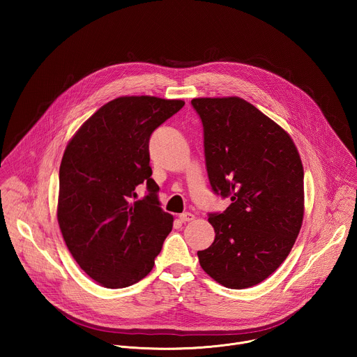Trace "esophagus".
<instances>
[{"label":"esophagus","mask_w":357,"mask_h":357,"mask_svg":"<svg viewBox=\"0 0 357 357\" xmlns=\"http://www.w3.org/2000/svg\"><path fill=\"white\" fill-rule=\"evenodd\" d=\"M193 219H195V216H193L192 213H189V212H185V213H181V215H179V220H181L182 223L192 222Z\"/></svg>","instance_id":"obj_1"}]
</instances>
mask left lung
Instances as JSON below:
<instances>
[{
    "instance_id": "obj_1",
    "label": "left lung",
    "mask_w": 357,
    "mask_h": 357,
    "mask_svg": "<svg viewBox=\"0 0 357 357\" xmlns=\"http://www.w3.org/2000/svg\"><path fill=\"white\" fill-rule=\"evenodd\" d=\"M215 195L225 212L209 213L215 241L197 251L215 281L243 289L270 277L287 259L303 218V169L291 137L240 97L193 98Z\"/></svg>"
}]
</instances>
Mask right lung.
I'll return each instance as SVG.
<instances>
[{
    "label": "right lung",
    "instance_id": "right-lung-1",
    "mask_svg": "<svg viewBox=\"0 0 357 357\" xmlns=\"http://www.w3.org/2000/svg\"><path fill=\"white\" fill-rule=\"evenodd\" d=\"M182 100L119 97L98 109L68 144L59 169L58 222L80 268L107 288H124L154 267L174 218L151 178L149 138ZM138 184L147 195L134 202Z\"/></svg>",
    "mask_w": 357,
    "mask_h": 357
}]
</instances>
